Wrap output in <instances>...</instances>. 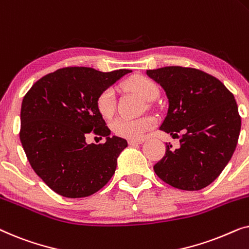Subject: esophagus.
Returning <instances> with one entry per match:
<instances>
[{
  "label": "esophagus",
  "mask_w": 249,
  "mask_h": 249,
  "mask_svg": "<svg viewBox=\"0 0 249 249\" xmlns=\"http://www.w3.org/2000/svg\"><path fill=\"white\" fill-rule=\"evenodd\" d=\"M142 142H144V139H141V141H134V139H129V141H128V144L130 145V146H135V145L142 144Z\"/></svg>",
  "instance_id": "obj_1"
}]
</instances>
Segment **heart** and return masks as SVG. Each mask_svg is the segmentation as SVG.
<instances>
[{
    "instance_id": "b5f03b06",
    "label": "heart",
    "mask_w": 249,
    "mask_h": 249,
    "mask_svg": "<svg viewBox=\"0 0 249 249\" xmlns=\"http://www.w3.org/2000/svg\"><path fill=\"white\" fill-rule=\"evenodd\" d=\"M128 90L134 91L145 101H152L158 97L159 87L154 81L145 76H132L124 83ZM96 107L102 117L111 118L115 110V96L112 88L101 91L96 98ZM155 119L152 117H142L138 119L118 118L111 122V129L119 137L127 139H141L148 130L154 128Z\"/></svg>"
}]
</instances>
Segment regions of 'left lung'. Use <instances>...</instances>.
Returning <instances> with one entry per match:
<instances>
[{
    "label": "left lung",
    "mask_w": 249,
    "mask_h": 249,
    "mask_svg": "<svg viewBox=\"0 0 249 249\" xmlns=\"http://www.w3.org/2000/svg\"><path fill=\"white\" fill-rule=\"evenodd\" d=\"M146 73L168 97V113L160 129L180 138L179 148L166 144L155 173L175 188H205L236 149L241 119L234 96L215 77L194 68L164 67Z\"/></svg>",
    "instance_id": "1"
}]
</instances>
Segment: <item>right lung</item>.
<instances>
[{
	"label": "right lung",
	"instance_id": "add662e5",
	"mask_svg": "<svg viewBox=\"0 0 249 249\" xmlns=\"http://www.w3.org/2000/svg\"><path fill=\"white\" fill-rule=\"evenodd\" d=\"M131 70L101 72L68 67L40 78L25 95L20 113V141L37 176L61 196L93 195L114 175L117 160L128 146L110 137L96 107V98ZM90 131L105 137L103 144H87Z\"/></svg>",
	"mask_w": 249,
	"mask_h": 249
}]
</instances>
